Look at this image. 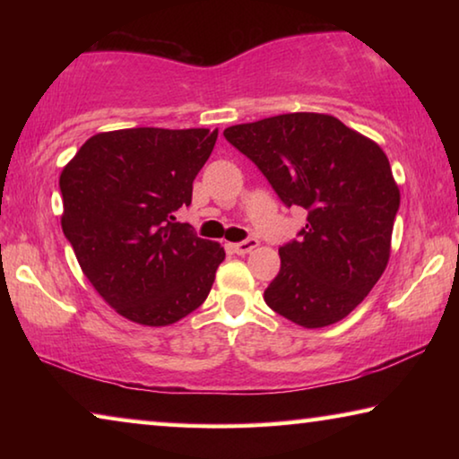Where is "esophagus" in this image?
I'll list each match as a JSON object with an SVG mask.
<instances>
[{"instance_id": "esophagus-1", "label": "esophagus", "mask_w": 459, "mask_h": 459, "mask_svg": "<svg viewBox=\"0 0 459 459\" xmlns=\"http://www.w3.org/2000/svg\"><path fill=\"white\" fill-rule=\"evenodd\" d=\"M259 247V240L257 238H245V240H240V243H237V245H232V251H235L237 255H247V253H251L253 248H257Z\"/></svg>"}]
</instances>
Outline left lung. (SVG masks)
Segmentation results:
<instances>
[{
    "label": "left lung",
    "mask_w": 459,
    "mask_h": 459,
    "mask_svg": "<svg viewBox=\"0 0 459 459\" xmlns=\"http://www.w3.org/2000/svg\"><path fill=\"white\" fill-rule=\"evenodd\" d=\"M287 208L307 211L279 248L265 304L304 328L346 317L386 269L401 194L385 152L324 113H287L224 129Z\"/></svg>",
    "instance_id": "left-lung-1"
}]
</instances>
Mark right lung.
Returning <instances> with one entry per match:
<instances>
[{
	"instance_id": "add662e5",
	"label": "right lung",
	"mask_w": 459,
	"mask_h": 459,
	"mask_svg": "<svg viewBox=\"0 0 459 459\" xmlns=\"http://www.w3.org/2000/svg\"><path fill=\"white\" fill-rule=\"evenodd\" d=\"M219 129L134 127L97 134L60 174L62 230L82 273L115 312L169 325L204 304L224 248L176 211Z\"/></svg>"
}]
</instances>
